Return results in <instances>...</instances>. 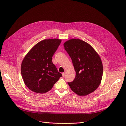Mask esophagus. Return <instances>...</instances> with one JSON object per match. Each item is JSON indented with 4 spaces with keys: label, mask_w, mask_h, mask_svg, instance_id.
<instances>
[{
    "label": "esophagus",
    "mask_w": 126,
    "mask_h": 126,
    "mask_svg": "<svg viewBox=\"0 0 126 126\" xmlns=\"http://www.w3.org/2000/svg\"><path fill=\"white\" fill-rule=\"evenodd\" d=\"M62 76H63V77H64L65 76V75H66V72H63V73H62Z\"/></svg>",
    "instance_id": "esophagus-1"
}]
</instances>
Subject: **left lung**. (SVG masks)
<instances>
[{
	"mask_svg": "<svg viewBox=\"0 0 126 126\" xmlns=\"http://www.w3.org/2000/svg\"><path fill=\"white\" fill-rule=\"evenodd\" d=\"M70 57L76 75L70 88L80 96H86L95 91L102 81L103 68L101 57L92 46L79 39H71L64 43Z\"/></svg>",
	"mask_w": 126,
	"mask_h": 126,
	"instance_id": "left-lung-1",
	"label": "left lung"
}]
</instances>
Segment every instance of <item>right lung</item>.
Returning <instances> with one entry per match:
<instances>
[{
  "instance_id": "add662e5",
  "label": "right lung",
  "mask_w": 126,
  "mask_h": 126,
  "mask_svg": "<svg viewBox=\"0 0 126 126\" xmlns=\"http://www.w3.org/2000/svg\"><path fill=\"white\" fill-rule=\"evenodd\" d=\"M61 42V39H44L33 46L23 59L21 76L25 85L32 91L48 92L62 77L52 62Z\"/></svg>"
}]
</instances>
